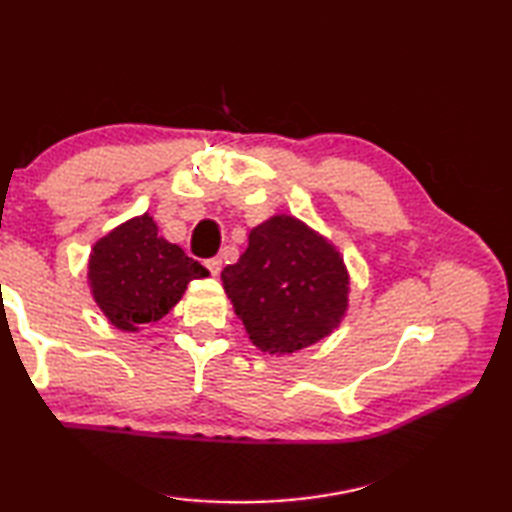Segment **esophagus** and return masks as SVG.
I'll use <instances>...</instances> for the list:
<instances>
[{
  "instance_id": "1",
  "label": "esophagus",
  "mask_w": 512,
  "mask_h": 512,
  "mask_svg": "<svg viewBox=\"0 0 512 512\" xmlns=\"http://www.w3.org/2000/svg\"><path fill=\"white\" fill-rule=\"evenodd\" d=\"M221 257H212V259H207L205 262V266H207V271H210L212 275H219L221 273Z\"/></svg>"
}]
</instances>
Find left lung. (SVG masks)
<instances>
[{"instance_id":"1","label":"left lung","mask_w":512,"mask_h":512,"mask_svg":"<svg viewBox=\"0 0 512 512\" xmlns=\"http://www.w3.org/2000/svg\"><path fill=\"white\" fill-rule=\"evenodd\" d=\"M221 280L248 339L268 354L309 348L348 311L341 253L296 216L277 214L250 230L246 253Z\"/></svg>"}]
</instances>
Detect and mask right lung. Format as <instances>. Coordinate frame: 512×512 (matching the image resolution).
I'll use <instances>...</instances> for the list:
<instances>
[{
  "label": "right lung",
  "instance_id": "obj_1",
  "mask_svg": "<svg viewBox=\"0 0 512 512\" xmlns=\"http://www.w3.org/2000/svg\"><path fill=\"white\" fill-rule=\"evenodd\" d=\"M210 271L185 250L160 237L153 216L142 214L117 225L94 244L88 282L99 309L112 325L137 332L167 316L187 284Z\"/></svg>",
  "mask_w": 512,
  "mask_h": 512
}]
</instances>
